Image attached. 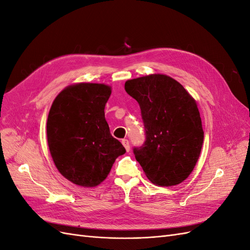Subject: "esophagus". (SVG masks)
<instances>
[{"label": "esophagus", "mask_w": 250, "mask_h": 250, "mask_svg": "<svg viewBox=\"0 0 250 250\" xmlns=\"http://www.w3.org/2000/svg\"><path fill=\"white\" fill-rule=\"evenodd\" d=\"M122 144H123V146L125 147L126 151H127V152H128V151H129V150H130V146H129V142H128V140L124 139V140H122Z\"/></svg>", "instance_id": "obj_1"}]
</instances>
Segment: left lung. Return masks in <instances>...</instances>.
I'll use <instances>...</instances> for the list:
<instances>
[{
    "instance_id": "1",
    "label": "left lung",
    "mask_w": 250,
    "mask_h": 250,
    "mask_svg": "<svg viewBox=\"0 0 250 250\" xmlns=\"http://www.w3.org/2000/svg\"><path fill=\"white\" fill-rule=\"evenodd\" d=\"M138 101L145 142L133 153L148 179L156 186L183 183L197 163L204 133L197 103L179 82L154 74L125 82Z\"/></svg>"
}]
</instances>
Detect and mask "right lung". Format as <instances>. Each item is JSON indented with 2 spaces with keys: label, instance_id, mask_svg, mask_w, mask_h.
<instances>
[{
  "label": "right lung",
  "instance_id": "obj_1",
  "mask_svg": "<svg viewBox=\"0 0 250 250\" xmlns=\"http://www.w3.org/2000/svg\"><path fill=\"white\" fill-rule=\"evenodd\" d=\"M109 86L78 83L55 98L47 121L50 152L58 171L73 184L96 187L126 150L110 134L104 108Z\"/></svg>",
  "mask_w": 250,
  "mask_h": 250
}]
</instances>
